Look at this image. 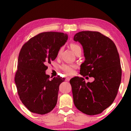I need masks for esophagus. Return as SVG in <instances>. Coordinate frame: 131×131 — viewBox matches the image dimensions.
<instances>
[{
    "label": "esophagus",
    "instance_id": "34e87169",
    "mask_svg": "<svg viewBox=\"0 0 131 131\" xmlns=\"http://www.w3.org/2000/svg\"><path fill=\"white\" fill-rule=\"evenodd\" d=\"M70 77H66V81H69L70 80Z\"/></svg>",
    "mask_w": 131,
    "mask_h": 131
}]
</instances>
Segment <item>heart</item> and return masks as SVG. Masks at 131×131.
Instances as JSON below:
<instances>
[{
  "instance_id": "b5f03b06",
  "label": "heart",
  "mask_w": 131,
  "mask_h": 131,
  "mask_svg": "<svg viewBox=\"0 0 131 131\" xmlns=\"http://www.w3.org/2000/svg\"><path fill=\"white\" fill-rule=\"evenodd\" d=\"M70 47L73 50V51L74 53H76V52L78 50L81 49L80 46L79 44H76V43L71 44ZM61 51H62V49L61 48L58 51V55L60 54ZM76 68V66L75 65H73V64L66 63V64H63V65L61 66V69L64 72H65L66 74H72Z\"/></svg>"
}]
</instances>
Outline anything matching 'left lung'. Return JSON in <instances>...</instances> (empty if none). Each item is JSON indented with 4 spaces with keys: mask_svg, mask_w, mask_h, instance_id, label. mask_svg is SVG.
<instances>
[{
    "mask_svg": "<svg viewBox=\"0 0 131 131\" xmlns=\"http://www.w3.org/2000/svg\"><path fill=\"white\" fill-rule=\"evenodd\" d=\"M73 39L84 50L85 61L80 66V74L95 79L87 83L83 77L70 79L74 105L84 114H100L113 102L121 83L118 51L112 40L99 32L82 31Z\"/></svg>",
    "mask_w": 131,
    "mask_h": 131,
    "instance_id": "8db88e82",
    "label": "left lung"
}]
</instances>
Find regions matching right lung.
Here are the masks:
<instances>
[{
    "label": "right lung",
    "instance_id": "1",
    "mask_svg": "<svg viewBox=\"0 0 131 131\" xmlns=\"http://www.w3.org/2000/svg\"><path fill=\"white\" fill-rule=\"evenodd\" d=\"M68 40L62 32H43L24 44L19 52L15 83L20 100L32 113L45 114L57 105L59 87L65 79L46 74L47 63L56 58Z\"/></svg>",
    "mask_w": 131,
    "mask_h": 131
}]
</instances>
